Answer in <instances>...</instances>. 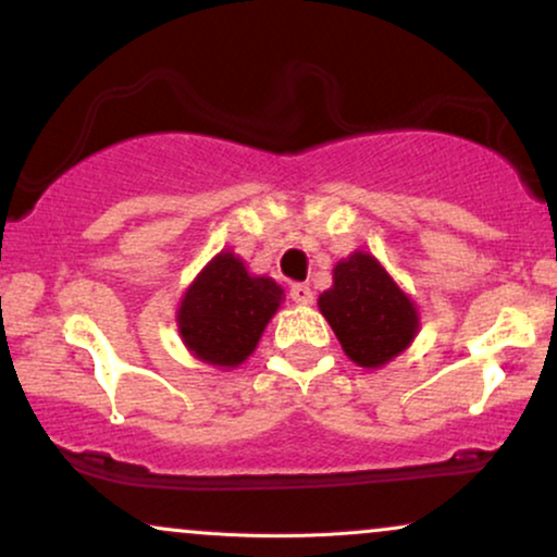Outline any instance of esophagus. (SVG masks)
<instances>
[{"mask_svg": "<svg viewBox=\"0 0 557 557\" xmlns=\"http://www.w3.org/2000/svg\"><path fill=\"white\" fill-rule=\"evenodd\" d=\"M290 298L300 306H309V304H314V290H311L309 285H293L290 287Z\"/></svg>", "mask_w": 557, "mask_h": 557, "instance_id": "obj_1", "label": "esophagus"}]
</instances>
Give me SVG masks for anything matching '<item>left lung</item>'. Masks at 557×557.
Segmentation results:
<instances>
[{
	"instance_id": "8db88e82",
	"label": "left lung",
	"mask_w": 557,
	"mask_h": 557,
	"mask_svg": "<svg viewBox=\"0 0 557 557\" xmlns=\"http://www.w3.org/2000/svg\"><path fill=\"white\" fill-rule=\"evenodd\" d=\"M317 304L345 356L363 369H380L400 356L421 324L411 296L367 251L337 261L332 287Z\"/></svg>"
}]
</instances>
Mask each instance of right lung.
Wrapping results in <instances>:
<instances>
[{"label":"right lung","instance_id":"right-lung-1","mask_svg":"<svg viewBox=\"0 0 557 557\" xmlns=\"http://www.w3.org/2000/svg\"><path fill=\"white\" fill-rule=\"evenodd\" d=\"M285 290L267 274H251L233 251H220L185 287L177 332L198 361L240 367L257 350Z\"/></svg>","mask_w":557,"mask_h":557}]
</instances>
